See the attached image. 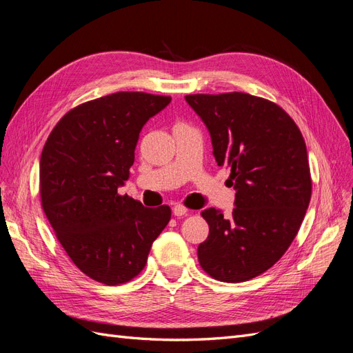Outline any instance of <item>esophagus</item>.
Listing matches in <instances>:
<instances>
[{
	"mask_svg": "<svg viewBox=\"0 0 353 353\" xmlns=\"http://www.w3.org/2000/svg\"><path fill=\"white\" fill-rule=\"evenodd\" d=\"M172 212H174L175 216H185L187 213H188V209L185 206H183V205H175Z\"/></svg>",
	"mask_w": 353,
	"mask_h": 353,
	"instance_id": "1",
	"label": "esophagus"
}]
</instances>
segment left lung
I'll use <instances>...</instances> for the list:
<instances>
[{
  "instance_id": "8db88e82",
  "label": "left lung",
  "mask_w": 353,
  "mask_h": 353,
  "mask_svg": "<svg viewBox=\"0 0 353 353\" xmlns=\"http://www.w3.org/2000/svg\"><path fill=\"white\" fill-rule=\"evenodd\" d=\"M206 123L219 166L231 169L236 208L227 218L209 208L200 266L212 279L241 283L281 259L301 230L312 194L306 144L279 104L245 92L190 94Z\"/></svg>"
}]
</instances>
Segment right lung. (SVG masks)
<instances>
[{"instance_id":"obj_1","label":"right lung","mask_w":353,"mask_h":353,"mask_svg":"<svg viewBox=\"0 0 353 353\" xmlns=\"http://www.w3.org/2000/svg\"><path fill=\"white\" fill-rule=\"evenodd\" d=\"M169 95L121 91L70 109L41 153V206L79 271L105 285L131 281L170 219L117 193L130 176L141 128Z\"/></svg>"}]
</instances>
